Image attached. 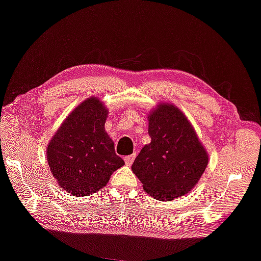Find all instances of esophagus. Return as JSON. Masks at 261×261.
Returning <instances> with one entry per match:
<instances>
[{"mask_svg": "<svg viewBox=\"0 0 261 261\" xmlns=\"http://www.w3.org/2000/svg\"><path fill=\"white\" fill-rule=\"evenodd\" d=\"M135 160V153H133V155H128L125 157V163L126 165H132V163H133Z\"/></svg>", "mask_w": 261, "mask_h": 261, "instance_id": "34e87169", "label": "esophagus"}]
</instances>
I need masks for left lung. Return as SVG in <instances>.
Here are the masks:
<instances>
[{
  "label": "left lung",
  "instance_id": "8db88e82",
  "mask_svg": "<svg viewBox=\"0 0 261 261\" xmlns=\"http://www.w3.org/2000/svg\"><path fill=\"white\" fill-rule=\"evenodd\" d=\"M151 142L136 157L132 170L149 195L173 200L189 193L208 164V155L193 127L176 106L161 104L149 115Z\"/></svg>",
  "mask_w": 261,
  "mask_h": 261
}]
</instances>
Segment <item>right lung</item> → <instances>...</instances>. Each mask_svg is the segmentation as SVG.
Masks as SVG:
<instances>
[{
	"mask_svg": "<svg viewBox=\"0 0 261 261\" xmlns=\"http://www.w3.org/2000/svg\"><path fill=\"white\" fill-rule=\"evenodd\" d=\"M106 117L101 101L89 98L68 115L47 147V162L59 185L76 196L96 193L125 164L105 132Z\"/></svg>",
	"mask_w": 261,
	"mask_h": 261,
	"instance_id": "1",
	"label": "right lung"
}]
</instances>
